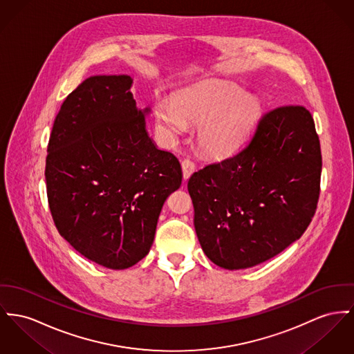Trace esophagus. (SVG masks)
I'll list each match as a JSON object with an SVG mask.
<instances>
[{
  "label": "esophagus",
  "mask_w": 354,
  "mask_h": 354,
  "mask_svg": "<svg viewBox=\"0 0 354 354\" xmlns=\"http://www.w3.org/2000/svg\"><path fill=\"white\" fill-rule=\"evenodd\" d=\"M181 167H183V176H184V180H188L189 177L192 176V173L194 171L196 165L194 162L190 160V158H184L183 162H181Z\"/></svg>",
  "instance_id": "1"
}]
</instances>
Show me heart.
Listing matches in <instances>:
<instances>
[{"label":"heart","instance_id":"heart-1","mask_svg":"<svg viewBox=\"0 0 354 354\" xmlns=\"http://www.w3.org/2000/svg\"><path fill=\"white\" fill-rule=\"evenodd\" d=\"M259 113V102L228 80H207L184 88L173 102L158 99L154 117L166 137L173 138L190 124H200L197 141L213 156L227 154L248 136Z\"/></svg>","mask_w":354,"mask_h":354}]
</instances>
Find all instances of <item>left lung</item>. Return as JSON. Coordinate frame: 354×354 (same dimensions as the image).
I'll return each instance as SVG.
<instances>
[{"instance_id": "obj_1", "label": "left lung", "mask_w": 354, "mask_h": 354, "mask_svg": "<svg viewBox=\"0 0 354 354\" xmlns=\"http://www.w3.org/2000/svg\"><path fill=\"white\" fill-rule=\"evenodd\" d=\"M321 170L319 138L306 107L287 104L264 113L240 151L189 178L205 255L218 267L241 270L282 252L314 217Z\"/></svg>"}]
</instances>
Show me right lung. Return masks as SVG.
<instances>
[{"label":"right lung","mask_w":354,"mask_h":354,"mask_svg":"<svg viewBox=\"0 0 354 354\" xmlns=\"http://www.w3.org/2000/svg\"><path fill=\"white\" fill-rule=\"evenodd\" d=\"M127 75L84 79L63 102L48 142V204L62 237L111 270L143 259L166 197L180 188L174 154L145 130Z\"/></svg>","instance_id":"1"}]
</instances>
